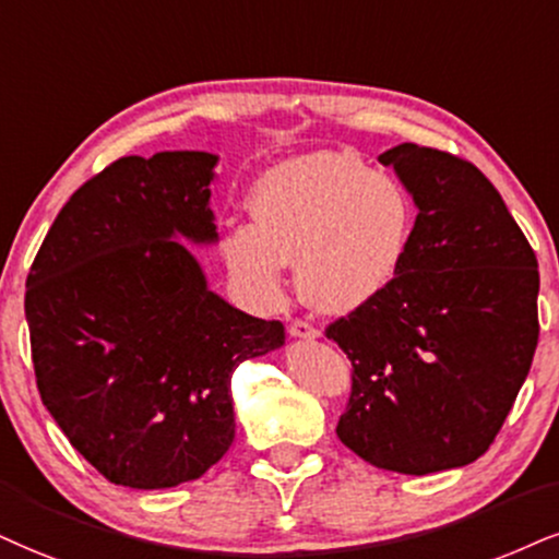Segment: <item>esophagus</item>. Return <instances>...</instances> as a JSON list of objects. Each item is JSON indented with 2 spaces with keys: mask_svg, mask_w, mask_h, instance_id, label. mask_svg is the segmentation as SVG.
<instances>
[{
  "mask_svg": "<svg viewBox=\"0 0 559 559\" xmlns=\"http://www.w3.org/2000/svg\"><path fill=\"white\" fill-rule=\"evenodd\" d=\"M287 332H290V336H295V340H316V336H321V332L313 326V323L302 319H295L290 326H287Z\"/></svg>",
  "mask_w": 559,
  "mask_h": 559,
  "instance_id": "34e87169",
  "label": "esophagus"
}]
</instances>
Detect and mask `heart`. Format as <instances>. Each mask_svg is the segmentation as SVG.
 Returning a JSON list of instances; mask_svg holds the SVG:
<instances>
[{
	"label": "heart",
	"instance_id": "1",
	"mask_svg": "<svg viewBox=\"0 0 559 559\" xmlns=\"http://www.w3.org/2000/svg\"><path fill=\"white\" fill-rule=\"evenodd\" d=\"M251 223L230 225L219 251L257 306H277L295 259L302 300L353 313L378 298L402 266L412 230L409 194L394 176L342 153L293 157L259 178Z\"/></svg>",
	"mask_w": 559,
	"mask_h": 559
}]
</instances>
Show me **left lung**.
Instances as JSON below:
<instances>
[{
  "label": "left lung",
  "mask_w": 559,
  "mask_h": 559,
  "mask_svg": "<svg viewBox=\"0 0 559 559\" xmlns=\"http://www.w3.org/2000/svg\"><path fill=\"white\" fill-rule=\"evenodd\" d=\"M378 160L417 219L394 282L326 329L353 360L336 436L423 477L477 461L506 423L539 342V264L477 165L412 142Z\"/></svg>",
  "instance_id": "8db88e82"
}]
</instances>
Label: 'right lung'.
Listing matches in <instances>:
<instances>
[{
	"mask_svg": "<svg viewBox=\"0 0 559 559\" xmlns=\"http://www.w3.org/2000/svg\"><path fill=\"white\" fill-rule=\"evenodd\" d=\"M217 155H129L82 183L27 274L40 402L114 485L199 479L236 438L230 378L285 344L206 287L183 243H215Z\"/></svg>",
	"mask_w": 559,
	"mask_h": 559,
	"instance_id": "1",
	"label": "right lung"
}]
</instances>
